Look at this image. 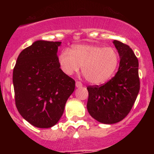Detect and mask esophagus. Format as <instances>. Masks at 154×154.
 Segmentation results:
<instances>
[{"mask_svg":"<svg viewBox=\"0 0 154 154\" xmlns=\"http://www.w3.org/2000/svg\"><path fill=\"white\" fill-rule=\"evenodd\" d=\"M75 85H76V87H77V88H81V87L83 86V84H82L81 82H80V81L76 82Z\"/></svg>","mask_w":154,"mask_h":154,"instance_id":"1","label":"esophagus"}]
</instances>
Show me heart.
<instances>
[{"instance_id": "heart-1", "label": "heart", "mask_w": 154, "mask_h": 154, "mask_svg": "<svg viewBox=\"0 0 154 154\" xmlns=\"http://www.w3.org/2000/svg\"><path fill=\"white\" fill-rule=\"evenodd\" d=\"M60 69L71 75L82 67L86 80L94 85L104 83L119 66V56L112 48L94 45H76L69 51H62L57 58Z\"/></svg>"}]
</instances>
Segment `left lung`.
<instances>
[{"label": "left lung", "instance_id": "left-lung-1", "mask_svg": "<svg viewBox=\"0 0 154 154\" xmlns=\"http://www.w3.org/2000/svg\"><path fill=\"white\" fill-rule=\"evenodd\" d=\"M120 63L116 75L102 86L87 87V109L90 116L100 123L112 125L123 120L136 100L140 81L139 61L128 45L114 40Z\"/></svg>", "mask_w": 154, "mask_h": 154}]
</instances>
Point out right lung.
Returning <instances> with one entry per match:
<instances>
[{
  "mask_svg": "<svg viewBox=\"0 0 154 154\" xmlns=\"http://www.w3.org/2000/svg\"><path fill=\"white\" fill-rule=\"evenodd\" d=\"M60 45V42H34L20 53L13 69L17 109L38 128H49L59 122L75 88V81L58 64Z\"/></svg>",
  "mask_w": 154,
  "mask_h": 154,
  "instance_id": "obj_1",
  "label": "right lung"
}]
</instances>
